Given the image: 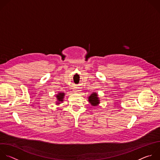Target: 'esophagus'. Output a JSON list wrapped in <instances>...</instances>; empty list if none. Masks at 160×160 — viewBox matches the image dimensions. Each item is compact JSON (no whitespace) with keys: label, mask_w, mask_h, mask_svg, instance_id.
<instances>
[{"label":"esophagus","mask_w":160,"mask_h":160,"mask_svg":"<svg viewBox=\"0 0 160 160\" xmlns=\"http://www.w3.org/2000/svg\"><path fill=\"white\" fill-rule=\"evenodd\" d=\"M78 90H75V92H78Z\"/></svg>","instance_id":"1"}]
</instances>
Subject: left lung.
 Wrapping results in <instances>:
<instances>
[{
  "label": "left lung",
  "instance_id": "obj_1",
  "mask_svg": "<svg viewBox=\"0 0 160 160\" xmlns=\"http://www.w3.org/2000/svg\"><path fill=\"white\" fill-rule=\"evenodd\" d=\"M88 100L90 103L94 106L97 105L99 103V100L97 97V94L96 93H93L92 94H91L90 96H89L88 97Z\"/></svg>",
  "mask_w": 160,
  "mask_h": 160
}]
</instances>
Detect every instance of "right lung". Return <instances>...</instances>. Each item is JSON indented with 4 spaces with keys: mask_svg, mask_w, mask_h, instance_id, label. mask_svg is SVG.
I'll use <instances>...</instances> for the list:
<instances>
[{
    "mask_svg": "<svg viewBox=\"0 0 160 160\" xmlns=\"http://www.w3.org/2000/svg\"><path fill=\"white\" fill-rule=\"evenodd\" d=\"M64 95H65L64 93H59V94L57 95V100H58L57 103H59L60 102H62L63 101Z\"/></svg>",
    "mask_w": 160,
    "mask_h": 160,
    "instance_id": "1",
    "label": "right lung"
}]
</instances>
